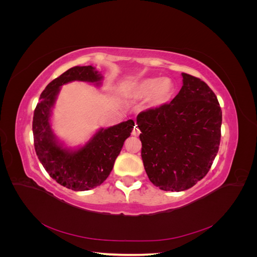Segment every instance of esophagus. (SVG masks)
Returning a JSON list of instances; mask_svg holds the SVG:
<instances>
[{"label":"esophagus","instance_id":"34e87169","mask_svg":"<svg viewBox=\"0 0 257 257\" xmlns=\"http://www.w3.org/2000/svg\"><path fill=\"white\" fill-rule=\"evenodd\" d=\"M139 134H141V131H139V128L138 127H134V130H133V135L134 136H139Z\"/></svg>","mask_w":257,"mask_h":257}]
</instances>
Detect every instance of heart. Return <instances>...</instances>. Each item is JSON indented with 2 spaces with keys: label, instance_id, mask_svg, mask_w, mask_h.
Listing matches in <instances>:
<instances>
[{
  "label": "heart",
  "instance_id": "obj_1",
  "mask_svg": "<svg viewBox=\"0 0 257 257\" xmlns=\"http://www.w3.org/2000/svg\"><path fill=\"white\" fill-rule=\"evenodd\" d=\"M174 93V83L169 78L150 77L135 82L131 88V95L135 98L147 97L151 108H159L169 102Z\"/></svg>",
  "mask_w": 257,
  "mask_h": 257
}]
</instances>
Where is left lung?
<instances>
[{
	"label": "left lung",
	"mask_w": 257,
	"mask_h": 257,
	"mask_svg": "<svg viewBox=\"0 0 257 257\" xmlns=\"http://www.w3.org/2000/svg\"><path fill=\"white\" fill-rule=\"evenodd\" d=\"M181 75L182 88L172 102L136 119L146 173L163 191H185L201 180L221 141L222 110L213 91L199 78Z\"/></svg>",
	"instance_id": "8db88e82"
}]
</instances>
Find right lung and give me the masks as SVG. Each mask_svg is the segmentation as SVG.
I'll return each mask as SVG.
<instances>
[{
    "label": "right lung",
    "mask_w": 257,
    "mask_h": 257,
    "mask_svg": "<svg viewBox=\"0 0 257 257\" xmlns=\"http://www.w3.org/2000/svg\"><path fill=\"white\" fill-rule=\"evenodd\" d=\"M102 80V74L91 65L69 68L45 88L34 110L32 127L37 158L53 180L73 191L94 189L106 180L135 126L133 120H127L99 128L88 143L78 148L65 147L53 133L52 109L62 85L85 81L99 87Z\"/></svg>",
    "instance_id": "obj_1"
}]
</instances>
